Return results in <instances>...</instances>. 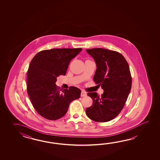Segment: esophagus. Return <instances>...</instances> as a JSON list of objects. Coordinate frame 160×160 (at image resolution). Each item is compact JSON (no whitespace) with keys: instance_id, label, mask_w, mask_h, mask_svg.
<instances>
[{"instance_id":"1","label":"esophagus","mask_w":160,"mask_h":160,"mask_svg":"<svg viewBox=\"0 0 160 160\" xmlns=\"http://www.w3.org/2000/svg\"><path fill=\"white\" fill-rule=\"evenodd\" d=\"M87 95V94H86V92H84V91H82L81 92V97H85V96H86Z\"/></svg>"}]
</instances>
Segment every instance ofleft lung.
<instances>
[{
	"label": "left lung",
	"instance_id": "8db88e82",
	"mask_svg": "<svg viewBox=\"0 0 160 160\" xmlns=\"http://www.w3.org/2000/svg\"><path fill=\"white\" fill-rule=\"evenodd\" d=\"M94 59L97 70L93 79L103 90L101 97L88 92L92 105L86 110L89 118L103 122L114 119L122 110L132 88L129 66L118 52L102 48L86 50Z\"/></svg>",
	"mask_w": 160,
	"mask_h": 160
}]
</instances>
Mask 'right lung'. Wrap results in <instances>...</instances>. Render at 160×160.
<instances>
[{
	"label": "right lung",
	"instance_id": "obj_1",
	"mask_svg": "<svg viewBox=\"0 0 160 160\" xmlns=\"http://www.w3.org/2000/svg\"><path fill=\"white\" fill-rule=\"evenodd\" d=\"M78 48H53L35 55L27 72V90L31 102L41 116L57 120L65 116L71 102L80 98V89L58 88L57 78L65 75L70 62L82 51Z\"/></svg>",
	"mask_w": 160,
	"mask_h": 160
}]
</instances>
